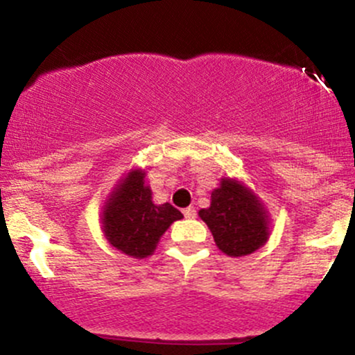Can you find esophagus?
Masks as SVG:
<instances>
[{
    "instance_id": "esophagus-1",
    "label": "esophagus",
    "mask_w": 355,
    "mask_h": 355,
    "mask_svg": "<svg viewBox=\"0 0 355 355\" xmlns=\"http://www.w3.org/2000/svg\"><path fill=\"white\" fill-rule=\"evenodd\" d=\"M183 215H185V218H195L197 217V210L193 207H189V209L183 210Z\"/></svg>"
}]
</instances>
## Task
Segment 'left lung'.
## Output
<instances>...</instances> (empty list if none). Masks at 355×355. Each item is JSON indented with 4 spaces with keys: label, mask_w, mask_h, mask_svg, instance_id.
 <instances>
[{
    "label": "left lung",
    "mask_w": 355,
    "mask_h": 355,
    "mask_svg": "<svg viewBox=\"0 0 355 355\" xmlns=\"http://www.w3.org/2000/svg\"><path fill=\"white\" fill-rule=\"evenodd\" d=\"M198 215L217 247L230 257L248 255L267 242L266 210L245 187L230 178H223L218 189L211 191L210 207Z\"/></svg>",
    "instance_id": "obj_1"
}]
</instances>
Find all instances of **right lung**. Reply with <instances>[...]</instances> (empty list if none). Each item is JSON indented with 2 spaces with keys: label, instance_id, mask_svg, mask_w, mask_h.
<instances>
[{
  "label": "right lung",
  "instance_id": "right-lung-1",
  "mask_svg": "<svg viewBox=\"0 0 355 355\" xmlns=\"http://www.w3.org/2000/svg\"><path fill=\"white\" fill-rule=\"evenodd\" d=\"M145 173L133 170L105 207L103 229L108 242L135 259L152 255L164 232L183 215L170 203L155 205Z\"/></svg>",
  "mask_w": 355,
  "mask_h": 355
}]
</instances>
